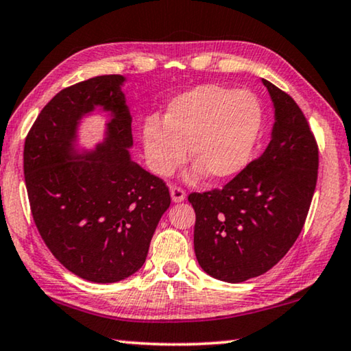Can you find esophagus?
I'll list each match as a JSON object with an SVG mask.
<instances>
[{
	"instance_id": "esophagus-1",
	"label": "esophagus",
	"mask_w": 351,
	"mask_h": 351,
	"mask_svg": "<svg viewBox=\"0 0 351 351\" xmlns=\"http://www.w3.org/2000/svg\"><path fill=\"white\" fill-rule=\"evenodd\" d=\"M170 195H171V199H173L175 203H181V202H184V199H186V192L182 191L181 187H176V186L170 187Z\"/></svg>"
}]
</instances>
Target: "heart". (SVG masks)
<instances>
[{
	"label": "heart",
	"mask_w": 351,
	"mask_h": 351,
	"mask_svg": "<svg viewBox=\"0 0 351 351\" xmlns=\"http://www.w3.org/2000/svg\"><path fill=\"white\" fill-rule=\"evenodd\" d=\"M261 106L247 90L219 84L198 86L173 98L164 121L148 119L142 128L149 169L169 176L189 152L195 167L191 178L208 173L225 181L245 169L261 131Z\"/></svg>",
	"instance_id": "heart-1"
}]
</instances>
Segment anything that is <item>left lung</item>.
I'll return each instance as SVG.
<instances>
[{
    "mask_svg": "<svg viewBox=\"0 0 351 351\" xmlns=\"http://www.w3.org/2000/svg\"><path fill=\"white\" fill-rule=\"evenodd\" d=\"M275 110L270 143L223 189L191 193L193 247L206 274L226 282L278 264L303 230L313 199L319 148L298 104L267 80Z\"/></svg>",
    "mask_w": 351,
    "mask_h": 351,
    "instance_id": "obj_1",
    "label": "left lung"
}]
</instances>
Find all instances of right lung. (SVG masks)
<instances>
[{
	"label": "right lung",
	"mask_w": 351,
	"mask_h": 351,
	"mask_svg": "<svg viewBox=\"0 0 351 351\" xmlns=\"http://www.w3.org/2000/svg\"><path fill=\"white\" fill-rule=\"evenodd\" d=\"M121 75L90 77L60 90L25 142L23 169L36 226L66 270L117 282L145 263L169 187L131 159L132 117ZM95 108L108 114L105 138L81 149L77 131Z\"/></svg>",
	"instance_id": "1"
}]
</instances>
